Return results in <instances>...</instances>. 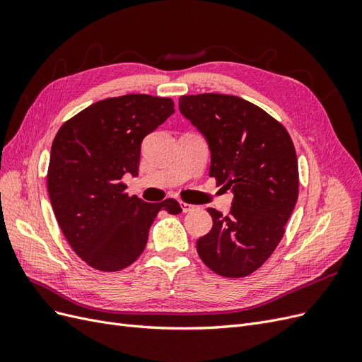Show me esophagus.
Instances as JSON below:
<instances>
[{"label":"esophagus","instance_id":"obj_1","mask_svg":"<svg viewBox=\"0 0 362 362\" xmlns=\"http://www.w3.org/2000/svg\"><path fill=\"white\" fill-rule=\"evenodd\" d=\"M181 208H182V211H184V213H190V211L196 210V205H192V204H185V202H182V204H181Z\"/></svg>","mask_w":362,"mask_h":362}]
</instances>
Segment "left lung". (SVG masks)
<instances>
[{
    "label": "left lung",
    "instance_id": "8db88e82",
    "mask_svg": "<svg viewBox=\"0 0 362 362\" xmlns=\"http://www.w3.org/2000/svg\"><path fill=\"white\" fill-rule=\"evenodd\" d=\"M180 112L206 140L210 177L234 193L226 216L208 208L213 228L196 249L217 275L247 276L279 245L298 201L299 170L291 137L262 108L233 95H185L180 98Z\"/></svg>",
    "mask_w": 362,
    "mask_h": 362
}]
</instances>
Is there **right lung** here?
I'll return each instance as SVG.
<instances>
[{
	"label": "right lung",
	"mask_w": 362,
	"mask_h": 362,
	"mask_svg": "<svg viewBox=\"0 0 362 362\" xmlns=\"http://www.w3.org/2000/svg\"><path fill=\"white\" fill-rule=\"evenodd\" d=\"M170 98L131 93L98 101L64 122L51 146L48 193L63 235L101 272L128 267L141 255L156 216L181 213L128 196L125 173L137 177L141 140L173 115Z\"/></svg>",
	"instance_id": "right-lung-1"
}]
</instances>
